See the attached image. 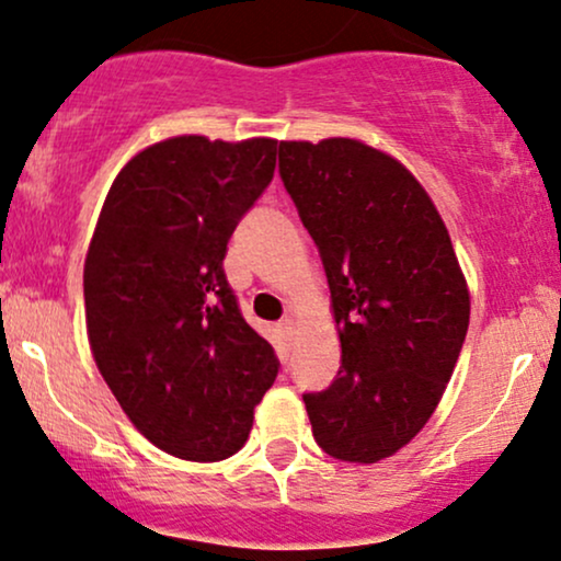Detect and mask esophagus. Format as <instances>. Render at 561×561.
<instances>
[{
	"label": "esophagus",
	"mask_w": 561,
	"mask_h": 561,
	"mask_svg": "<svg viewBox=\"0 0 561 561\" xmlns=\"http://www.w3.org/2000/svg\"><path fill=\"white\" fill-rule=\"evenodd\" d=\"M279 332L285 334L287 340H289V336L295 334V319H289V316H287V319H282V321H279Z\"/></svg>",
	"instance_id": "34e87169"
}]
</instances>
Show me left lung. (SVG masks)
<instances>
[{"label":"left lung","mask_w":561,"mask_h":561,"mask_svg":"<svg viewBox=\"0 0 561 561\" xmlns=\"http://www.w3.org/2000/svg\"><path fill=\"white\" fill-rule=\"evenodd\" d=\"M279 174L327 268L342 366L306 394L319 447L374 465L434 415L470 321V289L426 187L355 138L282 140Z\"/></svg>","instance_id":"left-lung-1"}]
</instances>
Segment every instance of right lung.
I'll list each match as a JSON object with an SVG mask.
<instances>
[{"instance_id": "1", "label": "right lung", "mask_w": 561, "mask_h": 561, "mask_svg": "<svg viewBox=\"0 0 561 561\" xmlns=\"http://www.w3.org/2000/svg\"><path fill=\"white\" fill-rule=\"evenodd\" d=\"M274 167V138L159 140L114 178L88 245L93 360L133 426L180 460L232 457L279 370L225 274L227 242Z\"/></svg>"}]
</instances>
